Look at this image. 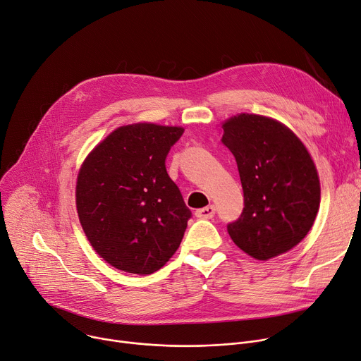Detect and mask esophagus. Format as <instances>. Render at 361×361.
I'll use <instances>...</instances> for the list:
<instances>
[{"instance_id":"esophagus-1","label":"esophagus","mask_w":361,"mask_h":361,"mask_svg":"<svg viewBox=\"0 0 361 361\" xmlns=\"http://www.w3.org/2000/svg\"><path fill=\"white\" fill-rule=\"evenodd\" d=\"M195 215H197L198 218H201V219H211V218H214V215H215V207H214V205H208V207H205V208H201V209H198V211L195 212Z\"/></svg>"}]
</instances>
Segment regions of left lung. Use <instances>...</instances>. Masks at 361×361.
I'll list each match as a JSON object with an SVG mask.
<instances>
[{
  "mask_svg": "<svg viewBox=\"0 0 361 361\" xmlns=\"http://www.w3.org/2000/svg\"><path fill=\"white\" fill-rule=\"evenodd\" d=\"M221 142L237 161L244 208L227 226L233 241L257 260L289 252L314 224L321 198L315 164L279 121L240 114L223 124Z\"/></svg>",
  "mask_w": 361,
  "mask_h": 361,
  "instance_id": "left-lung-1",
  "label": "left lung"
}]
</instances>
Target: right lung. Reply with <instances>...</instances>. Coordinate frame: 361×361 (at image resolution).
<instances>
[{
    "label": "right lung",
    "mask_w": 361,
    "mask_h": 361,
    "mask_svg": "<svg viewBox=\"0 0 361 361\" xmlns=\"http://www.w3.org/2000/svg\"><path fill=\"white\" fill-rule=\"evenodd\" d=\"M180 127L124 126L82 164L76 208L95 252L128 273L152 274L178 250L192 216L166 171Z\"/></svg>",
    "instance_id": "1"
}]
</instances>
